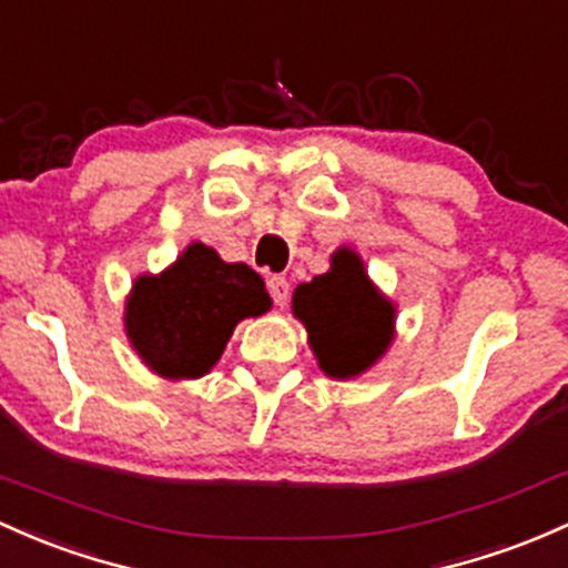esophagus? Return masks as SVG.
Returning a JSON list of instances; mask_svg holds the SVG:
<instances>
[{"mask_svg": "<svg viewBox=\"0 0 568 568\" xmlns=\"http://www.w3.org/2000/svg\"><path fill=\"white\" fill-rule=\"evenodd\" d=\"M267 290H271V297L276 306H286V301H290V282L284 276L267 278Z\"/></svg>", "mask_w": 568, "mask_h": 568, "instance_id": "1", "label": "esophagus"}]
</instances>
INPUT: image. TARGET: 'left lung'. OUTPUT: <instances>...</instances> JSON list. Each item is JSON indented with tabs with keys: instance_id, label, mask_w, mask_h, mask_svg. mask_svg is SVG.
<instances>
[{
	"instance_id": "obj_1",
	"label": "left lung",
	"mask_w": 568,
	"mask_h": 568,
	"mask_svg": "<svg viewBox=\"0 0 568 568\" xmlns=\"http://www.w3.org/2000/svg\"><path fill=\"white\" fill-rule=\"evenodd\" d=\"M292 311L306 325L320 368L352 379L387 352L395 335V306L376 290L357 252L341 246L331 271L297 284Z\"/></svg>"
}]
</instances>
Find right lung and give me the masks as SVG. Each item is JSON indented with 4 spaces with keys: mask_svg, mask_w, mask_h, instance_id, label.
<instances>
[{
    "mask_svg": "<svg viewBox=\"0 0 568 568\" xmlns=\"http://www.w3.org/2000/svg\"><path fill=\"white\" fill-rule=\"evenodd\" d=\"M271 311L257 271L189 243L160 276H138L124 306L130 344L164 379H200L222 357L235 325Z\"/></svg>",
    "mask_w": 568,
    "mask_h": 568,
    "instance_id": "1",
    "label": "right lung"
}]
</instances>
